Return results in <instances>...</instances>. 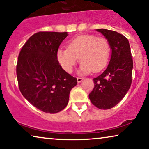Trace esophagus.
Returning <instances> with one entry per match:
<instances>
[{
  "label": "esophagus",
  "instance_id": "34e87169",
  "mask_svg": "<svg viewBox=\"0 0 149 149\" xmlns=\"http://www.w3.org/2000/svg\"><path fill=\"white\" fill-rule=\"evenodd\" d=\"M82 80H83V78H77V82H78V83H80Z\"/></svg>",
  "mask_w": 149,
  "mask_h": 149
}]
</instances>
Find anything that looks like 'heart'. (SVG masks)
Returning a JSON list of instances; mask_svg holds the SVG:
<instances>
[{"label": "heart", "instance_id": "obj_1", "mask_svg": "<svg viewBox=\"0 0 149 149\" xmlns=\"http://www.w3.org/2000/svg\"><path fill=\"white\" fill-rule=\"evenodd\" d=\"M110 52V44L105 38L82 35L71 39L68 48H59L57 59L62 69L70 73L79 57L81 63L78 72L86 75L103 69L108 62Z\"/></svg>", "mask_w": 149, "mask_h": 149}]
</instances>
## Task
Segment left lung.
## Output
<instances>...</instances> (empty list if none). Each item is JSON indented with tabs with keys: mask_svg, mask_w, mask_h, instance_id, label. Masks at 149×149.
<instances>
[{
	"mask_svg": "<svg viewBox=\"0 0 149 149\" xmlns=\"http://www.w3.org/2000/svg\"><path fill=\"white\" fill-rule=\"evenodd\" d=\"M108 41L111 50L106 69L93 78L94 88L89 94L92 104L99 109L107 110L118 104L126 96L132 82L133 62L126 37L113 30L96 29Z\"/></svg>",
	"mask_w": 149,
	"mask_h": 149,
	"instance_id": "left-lung-1",
	"label": "left lung"
}]
</instances>
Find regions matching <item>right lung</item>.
Masks as SVG:
<instances>
[{"label": "right lung", "instance_id": "right-lung-1", "mask_svg": "<svg viewBox=\"0 0 149 149\" xmlns=\"http://www.w3.org/2000/svg\"><path fill=\"white\" fill-rule=\"evenodd\" d=\"M68 33L39 32L23 45L18 57L19 89L33 106L46 113L60 112L69 103L77 79L59 64L57 51Z\"/></svg>", "mask_w": 149, "mask_h": 149}]
</instances>
